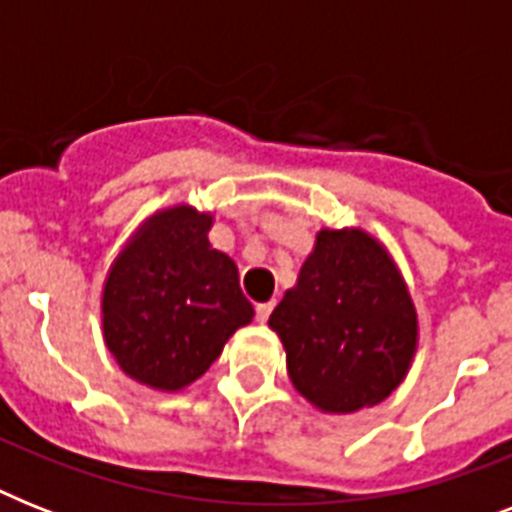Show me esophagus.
<instances>
[{
  "label": "esophagus",
  "instance_id": "obj_1",
  "mask_svg": "<svg viewBox=\"0 0 512 512\" xmlns=\"http://www.w3.org/2000/svg\"><path fill=\"white\" fill-rule=\"evenodd\" d=\"M273 300H268V303H257L255 305V311H257V321H268V316H271L273 311Z\"/></svg>",
  "mask_w": 512,
  "mask_h": 512
}]
</instances>
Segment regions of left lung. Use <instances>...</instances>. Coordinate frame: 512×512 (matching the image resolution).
I'll use <instances>...</instances> for the list:
<instances>
[{
  "mask_svg": "<svg viewBox=\"0 0 512 512\" xmlns=\"http://www.w3.org/2000/svg\"><path fill=\"white\" fill-rule=\"evenodd\" d=\"M268 327L292 385L316 409L350 414L385 401L417 350V311L401 271L361 228H321Z\"/></svg>",
  "mask_w": 512,
  "mask_h": 512,
  "instance_id": "1",
  "label": "left lung"
}]
</instances>
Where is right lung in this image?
Masks as SVG:
<instances>
[{"mask_svg":"<svg viewBox=\"0 0 512 512\" xmlns=\"http://www.w3.org/2000/svg\"><path fill=\"white\" fill-rule=\"evenodd\" d=\"M212 215L177 204L140 225L103 284V340L148 388L175 393L199 380L255 308L239 268L209 244Z\"/></svg>","mask_w":512,"mask_h":512,"instance_id":"add662e5","label":"right lung"}]
</instances>
